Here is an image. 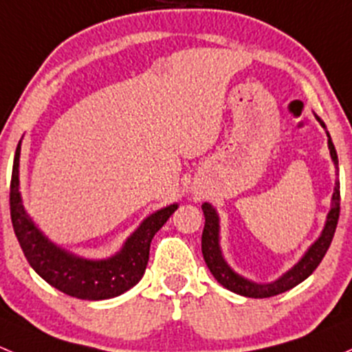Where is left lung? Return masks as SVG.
Segmentation results:
<instances>
[{
  "mask_svg": "<svg viewBox=\"0 0 352 352\" xmlns=\"http://www.w3.org/2000/svg\"><path fill=\"white\" fill-rule=\"evenodd\" d=\"M315 118H317V122L320 123V126L325 130V133H327L329 152H331V159L332 162H334V168H336V176H338L339 159H338V152H336L334 144H332L331 133L327 132V126H325V123L320 120V117L315 115ZM201 210H203V215H205V229H203V235H201V252H203V259H205L206 266H208L210 273L213 274V278H215L223 288L230 289V292L237 293V295L249 296V298H267V296L280 295V293H285L288 292V289L295 288L296 285H300L303 280H307V278L317 270L320 261L324 259L325 252H327L329 245H331L332 242V237H334V232H336V227H338V220H339V212H340L339 179L336 177L334 193H332V198H331V210H329L327 217H325L324 229H322L320 235L311 242L309 249L303 252L302 257H300V259L296 261L288 271H285L280 278H276L274 281H270V283H256V281L239 274L237 271L227 263V259L223 257V252H222V244H220L219 212H217L215 206L208 201H203Z\"/></svg>",
  "mask_w": 352,
  "mask_h": 352,
  "instance_id": "obj_1",
  "label": "left lung"
}]
</instances>
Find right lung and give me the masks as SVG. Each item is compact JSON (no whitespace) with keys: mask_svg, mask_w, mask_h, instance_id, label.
I'll return each instance as SVG.
<instances>
[{"mask_svg":"<svg viewBox=\"0 0 352 352\" xmlns=\"http://www.w3.org/2000/svg\"><path fill=\"white\" fill-rule=\"evenodd\" d=\"M21 140L14 152L10 210L14 234L35 273L59 292L79 300H108L135 286L146 273L152 237L177 210V203L159 208L140 222L115 254L91 259L50 241L25 210L20 193Z\"/></svg>","mask_w":352,"mask_h":352,"instance_id":"1","label":"right lung"}]
</instances>
